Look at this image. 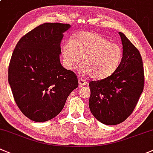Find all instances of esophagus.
<instances>
[{"label":"esophagus","mask_w":153,"mask_h":153,"mask_svg":"<svg viewBox=\"0 0 153 153\" xmlns=\"http://www.w3.org/2000/svg\"><path fill=\"white\" fill-rule=\"evenodd\" d=\"M78 81H79V87H84V86H85L86 85L88 84L86 80L82 78H79Z\"/></svg>","instance_id":"obj_1"}]
</instances>
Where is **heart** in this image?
Wrapping results in <instances>:
<instances>
[{
  "label": "heart",
  "mask_w": 153,
  "mask_h": 153,
  "mask_svg": "<svg viewBox=\"0 0 153 153\" xmlns=\"http://www.w3.org/2000/svg\"><path fill=\"white\" fill-rule=\"evenodd\" d=\"M64 65L72 70L82 57V70L95 79L113 74L120 65L123 50L119 44L111 42L99 33L82 31L75 34L62 46Z\"/></svg>",
  "instance_id": "heart-1"
}]
</instances>
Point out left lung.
<instances>
[{"label": "left lung", "mask_w": 153, "mask_h": 153, "mask_svg": "<svg viewBox=\"0 0 153 153\" xmlns=\"http://www.w3.org/2000/svg\"><path fill=\"white\" fill-rule=\"evenodd\" d=\"M123 57L117 70L107 78L89 83V108L94 117L107 125L123 122L134 111L144 85L139 51L122 32Z\"/></svg>", "instance_id": "left-lung-1"}]
</instances>
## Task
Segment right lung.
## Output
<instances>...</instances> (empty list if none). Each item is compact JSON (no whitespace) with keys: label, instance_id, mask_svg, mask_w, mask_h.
<instances>
[{"label":"right lung","instance_id":"1","mask_svg":"<svg viewBox=\"0 0 153 153\" xmlns=\"http://www.w3.org/2000/svg\"><path fill=\"white\" fill-rule=\"evenodd\" d=\"M67 23H45L20 38L12 53L8 79L20 111L43 122L57 116L78 87L74 72L60 63V44Z\"/></svg>","mask_w":153,"mask_h":153}]
</instances>
